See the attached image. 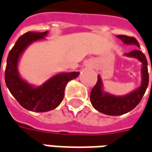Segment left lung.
Here are the masks:
<instances>
[{
	"instance_id": "left-lung-1",
	"label": "left lung",
	"mask_w": 152,
	"mask_h": 152,
	"mask_svg": "<svg viewBox=\"0 0 152 152\" xmlns=\"http://www.w3.org/2000/svg\"><path fill=\"white\" fill-rule=\"evenodd\" d=\"M126 44H135L140 47V43L137 39L133 37H128L125 35L116 36ZM126 56L138 58L142 62V84L138 90L133 91L132 93L124 96H115L107 93H102V80L99 76H97V81L95 86L91 91V102L94 109L108 115H121L133 110L140 102L145 95L149 83V73L147 67V60L145 56L140 50H134ZM152 71V66H151ZM152 86V81H151Z\"/></svg>"
}]
</instances>
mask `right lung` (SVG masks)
Masks as SVG:
<instances>
[{
  "label": "right lung",
  "instance_id": "add662e5",
  "mask_svg": "<svg viewBox=\"0 0 152 152\" xmlns=\"http://www.w3.org/2000/svg\"><path fill=\"white\" fill-rule=\"evenodd\" d=\"M46 35L47 31L26 32L21 36L8 54L5 70V82L12 95L23 108L35 112H47L59 106L64 97L66 85L80 74L79 72L60 73L37 88L19 77L17 65L20 55L29 44Z\"/></svg>",
  "mask_w": 152,
  "mask_h": 152
}]
</instances>
